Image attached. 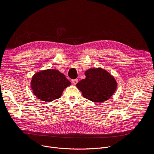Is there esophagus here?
Segmentation results:
<instances>
[{
    "mask_svg": "<svg viewBox=\"0 0 154 154\" xmlns=\"http://www.w3.org/2000/svg\"><path fill=\"white\" fill-rule=\"evenodd\" d=\"M72 82L74 85H76V84L78 83V80H77V79H74V80H72Z\"/></svg>",
    "mask_w": 154,
    "mask_h": 154,
    "instance_id": "esophagus-1",
    "label": "esophagus"
}]
</instances>
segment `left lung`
Returning a JSON list of instances; mask_svg holds the SVG:
<instances>
[{
    "instance_id": "obj_1",
    "label": "left lung",
    "mask_w": 154,
    "mask_h": 154,
    "mask_svg": "<svg viewBox=\"0 0 154 154\" xmlns=\"http://www.w3.org/2000/svg\"><path fill=\"white\" fill-rule=\"evenodd\" d=\"M85 79L76 85L85 98L93 102L102 103L115 93L117 82L105 69L102 68H90L85 72Z\"/></svg>"
}]
</instances>
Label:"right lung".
Wrapping results in <instances>:
<instances>
[{
    "mask_svg": "<svg viewBox=\"0 0 154 154\" xmlns=\"http://www.w3.org/2000/svg\"><path fill=\"white\" fill-rule=\"evenodd\" d=\"M71 85L65 75L54 69L42 70L32 76L30 86L35 96L50 102L60 98L65 88Z\"/></svg>",
    "mask_w": 154,
    "mask_h": 154,
    "instance_id": "right-lung-1",
    "label": "right lung"
}]
</instances>
